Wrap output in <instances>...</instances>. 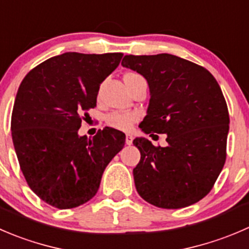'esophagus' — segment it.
Returning <instances> with one entry per match:
<instances>
[{
	"label": "esophagus",
	"instance_id": "1",
	"mask_svg": "<svg viewBox=\"0 0 249 249\" xmlns=\"http://www.w3.org/2000/svg\"><path fill=\"white\" fill-rule=\"evenodd\" d=\"M132 140H134V137H132L130 134H126V136H125V143H126V144H131L132 143Z\"/></svg>",
	"mask_w": 249,
	"mask_h": 249
}]
</instances>
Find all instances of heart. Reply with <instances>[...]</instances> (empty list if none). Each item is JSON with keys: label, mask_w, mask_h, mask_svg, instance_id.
<instances>
[{"label": "heart", "mask_w": 249, "mask_h": 249, "mask_svg": "<svg viewBox=\"0 0 249 249\" xmlns=\"http://www.w3.org/2000/svg\"><path fill=\"white\" fill-rule=\"evenodd\" d=\"M139 74L136 73H127L125 74L124 80H130V79L139 78ZM140 119V115L135 112H119V110H115V112L109 113V114L106 117V122L109 125L110 127H114V129L123 130V131H129L134 127L135 123Z\"/></svg>", "instance_id": "1"}]
</instances>
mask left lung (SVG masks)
I'll use <instances>...</instances> for the list:
<instances>
[{"instance_id": "left-lung-1", "label": "left lung", "mask_w": 249, "mask_h": 249, "mask_svg": "<svg viewBox=\"0 0 249 249\" xmlns=\"http://www.w3.org/2000/svg\"><path fill=\"white\" fill-rule=\"evenodd\" d=\"M122 66L148 83L151 100L140 127L168 135L166 147L143 137L132 142L141 153L134 169L137 192L164 209L201 201L226 160L230 118L218 81L203 67L168 53L125 55Z\"/></svg>"}]
</instances>
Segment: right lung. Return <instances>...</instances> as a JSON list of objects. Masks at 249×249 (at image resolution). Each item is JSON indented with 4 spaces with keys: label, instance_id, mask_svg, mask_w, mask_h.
Returning a JSON list of instances; mask_svg holds the SVG:
<instances>
[{
    "label": "right lung",
    "instance_id": "1",
    "mask_svg": "<svg viewBox=\"0 0 249 249\" xmlns=\"http://www.w3.org/2000/svg\"><path fill=\"white\" fill-rule=\"evenodd\" d=\"M122 58L67 52L31 69L19 86L11 122L14 149L29 187L50 206L71 209L90 201L124 147L125 134L112 127L92 139L78 135L101 83Z\"/></svg>",
    "mask_w": 249,
    "mask_h": 249
}]
</instances>
